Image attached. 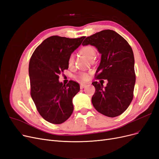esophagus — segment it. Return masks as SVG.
<instances>
[{
    "instance_id": "obj_1",
    "label": "esophagus",
    "mask_w": 159,
    "mask_h": 159,
    "mask_svg": "<svg viewBox=\"0 0 159 159\" xmlns=\"http://www.w3.org/2000/svg\"><path fill=\"white\" fill-rule=\"evenodd\" d=\"M85 86H86L85 84H81L80 85V88L81 89H84L85 87Z\"/></svg>"
}]
</instances>
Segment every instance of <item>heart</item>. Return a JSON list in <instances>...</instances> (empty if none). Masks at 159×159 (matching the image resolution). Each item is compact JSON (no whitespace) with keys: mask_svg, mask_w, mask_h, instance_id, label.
I'll return each instance as SVG.
<instances>
[{"mask_svg":"<svg viewBox=\"0 0 159 159\" xmlns=\"http://www.w3.org/2000/svg\"><path fill=\"white\" fill-rule=\"evenodd\" d=\"M80 53L84 56H85L89 60H93L96 54L95 49L91 46H85L81 48L80 50ZM74 64V56L71 54L68 59V65L69 67L73 66ZM78 78L81 81H87L89 79V75L85 72H81L78 75Z\"/></svg>","mask_w":159,"mask_h":159,"instance_id":"obj_1","label":"heart"}]
</instances>
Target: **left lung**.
Returning a JSON list of instances; mask_svg holds the SVG:
<instances>
[{"mask_svg":"<svg viewBox=\"0 0 159 159\" xmlns=\"http://www.w3.org/2000/svg\"><path fill=\"white\" fill-rule=\"evenodd\" d=\"M83 46H95L101 54L96 78L107 80L106 87L92 83L95 92L91 102L98 112L115 117L122 114L133 98L135 84L134 59L131 47L118 33L104 30L87 37Z\"/></svg>","mask_w":159,"mask_h":159,"instance_id":"obj_1","label":"left lung"}]
</instances>
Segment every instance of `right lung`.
<instances>
[{"mask_svg": "<svg viewBox=\"0 0 159 159\" xmlns=\"http://www.w3.org/2000/svg\"><path fill=\"white\" fill-rule=\"evenodd\" d=\"M85 38L50 36L31 57L28 68L31 97L38 111L49 123L61 124L73 113L72 99L80 91V85L71 80L66 85L59 81V75L68 69L69 56Z\"/></svg>", "mask_w": 159, "mask_h": 159, "instance_id": "add662e5", "label": "right lung"}]
</instances>
